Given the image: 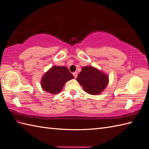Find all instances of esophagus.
<instances>
[{
  "label": "esophagus",
  "instance_id": "1",
  "mask_svg": "<svg viewBox=\"0 0 149 149\" xmlns=\"http://www.w3.org/2000/svg\"><path fill=\"white\" fill-rule=\"evenodd\" d=\"M73 75H74L75 78H76L77 77V72H75L73 73Z\"/></svg>",
  "mask_w": 149,
  "mask_h": 149
}]
</instances>
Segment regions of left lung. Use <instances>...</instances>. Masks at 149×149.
<instances>
[{"mask_svg": "<svg viewBox=\"0 0 149 149\" xmlns=\"http://www.w3.org/2000/svg\"><path fill=\"white\" fill-rule=\"evenodd\" d=\"M77 81L86 92L95 95L105 89L108 83V77L99 70L90 66L82 68Z\"/></svg>", "mask_w": 149, "mask_h": 149, "instance_id": "left-lung-1", "label": "left lung"}]
</instances>
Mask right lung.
<instances>
[{"instance_id": "right-lung-1", "label": "right lung", "mask_w": 149, "mask_h": 149, "mask_svg": "<svg viewBox=\"0 0 149 149\" xmlns=\"http://www.w3.org/2000/svg\"><path fill=\"white\" fill-rule=\"evenodd\" d=\"M74 77L66 66H52L43 75L41 85L47 92L56 94L61 91L66 82Z\"/></svg>"}]
</instances>
